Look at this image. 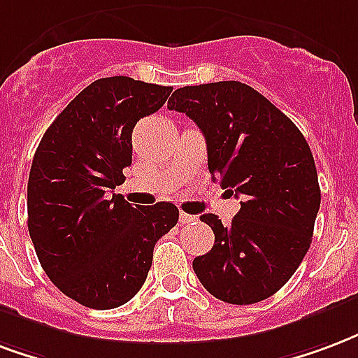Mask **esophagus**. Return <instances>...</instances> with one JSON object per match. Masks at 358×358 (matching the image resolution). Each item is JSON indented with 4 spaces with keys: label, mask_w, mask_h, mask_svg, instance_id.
Instances as JSON below:
<instances>
[{
    "label": "esophagus",
    "mask_w": 358,
    "mask_h": 358,
    "mask_svg": "<svg viewBox=\"0 0 358 358\" xmlns=\"http://www.w3.org/2000/svg\"><path fill=\"white\" fill-rule=\"evenodd\" d=\"M195 220H197V216H193V214H186V213L180 214V224H192V222H195Z\"/></svg>",
    "instance_id": "obj_1"
}]
</instances>
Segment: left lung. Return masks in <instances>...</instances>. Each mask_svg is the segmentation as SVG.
<instances>
[{
	"mask_svg": "<svg viewBox=\"0 0 358 358\" xmlns=\"http://www.w3.org/2000/svg\"><path fill=\"white\" fill-rule=\"evenodd\" d=\"M169 110L197 123L213 178L245 199L229 226L216 214L201 216L213 227L214 246L193 260V271L222 301L266 300L311 245L320 187L309 144L279 108L239 81L176 89Z\"/></svg>",
	"mask_w": 358,
	"mask_h": 358,
	"instance_id": "left-lung-1",
	"label": "left lung"
}]
</instances>
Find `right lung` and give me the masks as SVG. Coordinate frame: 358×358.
Instances as JSON below:
<instances>
[{
	"label": "right lung",
	"instance_id": "right-lung-1",
	"mask_svg": "<svg viewBox=\"0 0 358 358\" xmlns=\"http://www.w3.org/2000/svg\"><path fill=\"white\" fill-rule=\"evenodd\" d=\"M171 87L96 79L39 142L28 178V231L55 287L92 309L127 303L144 285L153 246L178 222L172 203L131 205L115 186L132 163V129Z\"/></svg>",
	"mask_w": 358,
	"mask_h": 358
}]
</instances>
